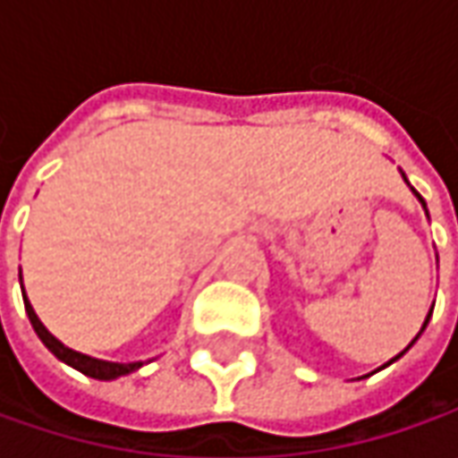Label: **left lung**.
<instances>
[{
  "label": "left lung",
  "instance_id": "left-lung-1",
  "mask_svg": "<svg viewBox=\"0 0 458 458\" xmlns=\"http://www.w3.org/2000/svg\"><path fill=\"white\" fill-rule=\"evenodd\" d=\"M403 178H405V175H403ZM413 193H415V196H418V201L423 203V208H426V201H423V199H420V193H418V191H413ZM431 313H433V308H431V310H428V316H426V321H423V328H426V326H428V318H431ZM423 328H420V331H423ZM418 336H420V334H418ZM418 336H415V339H418ZM415 339H413V342H411V344H408V349H411V346H413ZM408 349H405V352H408ZM405 352H400V354H397L395 360H400V357H403V354H405ZM395 360H390V361H387V364H393V361H395ZM387 364H382V367H379V369H385V367H387Z\"/></svg>",
  "mask_w": 458,
  "mask_h": 458
}]
</instances>
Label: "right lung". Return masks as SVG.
<instances>
[{
    "instance_id": "1",
    "label": "right lung",
    "mask_w": 458,
    "mask_h": 458,
    "mask_svg": "<svg viewBox=\"0 0 458 458\" xmlns=\"http://www.w3.org/2000/svg\"><path fill=\"white\" fill-rule=\"evenodd\" d=\"M20 285H22V273H20ZM22 298H25V310H27V318H30V324L35 328V334L40 336V342L58 357L61 361H65L68 367H73V369H79L83 372L86 377H94V379H116V377H124V375H130V372H137L140 367H142V361H127V364H122V361H106V360H94V357H89V354H81V352H73V349H68L65 344H61L47 328L43 326V321L38 318V313H35V308L30 306V301H27V295L22 293Z\"/></svg>"
}]
</instances>
